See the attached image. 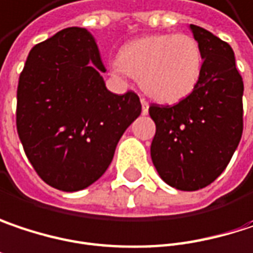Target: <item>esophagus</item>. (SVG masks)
Segmentation results:
<instances>
[{
    "label": "esophagus",
    "mask_w": 253,
    "mask_h": 253,
    "mask_svg": "<svg viewBox=\"0 0 253 253\" xmlns=\"http://www.w3.org/2000/svg\"><path fill=\"white\" fill-rule=\"evenodd\" d=\"M140 103H142V114H148V111H149V103H148V100L146 98H140Z\"/></svg>",
    "instance_id": "1"
}]
</instances>
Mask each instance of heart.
<instances>
[{"instance_id":"obj_1","label":"heart","mask_w":253,"mask_h":253,"mask_svg":"<svg viewBox=\"0 0 253 253\" xmlns=\"http://www.w3.org/2000/svg\"><path fill=\"white\" fill-rule=\"evenodd\" d=\"M110 68L120 77H140L142 88L155 100L176 103L197 86L203 53L191 36L149 35L125 44Z\"/></svg>"}]
</instances>
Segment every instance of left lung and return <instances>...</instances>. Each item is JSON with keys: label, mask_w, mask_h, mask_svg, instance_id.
<instances>
[{"label": "left lung", "mask_w": 253, "mask_h": 253, "mask_svg": "<svg viewBox=\"0 0 253 253\" xmlns=\"http://www.w3.org/2000/svg\"><path fill=\"white\" fill-rule=\"evenodd\" d=\"M203 53L194 91L175 105L152 104L156 125L150 145L161 178L181 191L211 184L230 162L243 131V81L229 43L190 24Z\"/></svg>", "instance_id": "8db88e82"}]
</instances>
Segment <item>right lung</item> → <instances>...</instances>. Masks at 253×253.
<instances>
[{"label": "right lung", "mask_w": 253, "mask_h": 253, "mask_svg": "<svg viewBox=\"0 0 253 253\" xmlns=\"http://www.w3.org/2000/svg\"><path fill=\"white\" fill-rule=\"evenodd\" d=\"M101 72L94 37L69 27L36 44L20 74L18 137L37 175L53 188L72 193L95 182L140 116L137 94L110 92Z\"/></svg>", "instance_id": "right-lung-1"}]
</instances>
